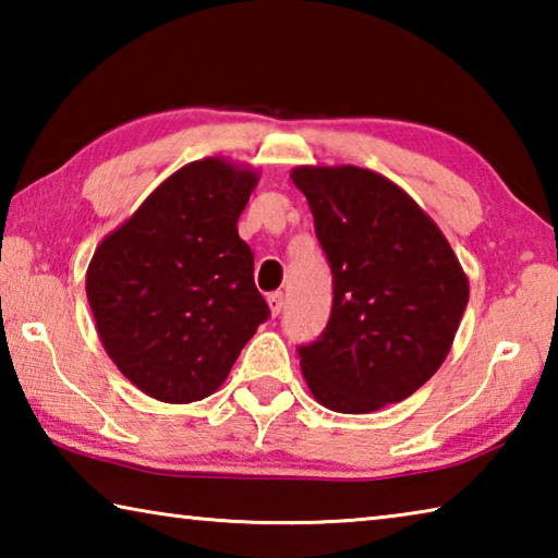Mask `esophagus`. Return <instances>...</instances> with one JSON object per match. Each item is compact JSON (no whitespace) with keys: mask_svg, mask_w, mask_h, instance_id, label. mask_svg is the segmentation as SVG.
I'll list each match as a JSON object with an SVG mask.
<instances>
[{"mask_svg":"<svg viewBox=\"0 0 558 558\" xmlns=\"http://www.w3.org/2000/svg\"><path fill=\"white\" fill-rule=\"evenodd\" d=\"M268 307H270V313L272 315H278L280 310H282V305H286V300H282V292L280 290H276V292H268Z\"/></svg>","mask_w":558,"mask_h":558,"instance_id":"1","label":"esophagus"}]
</instances>
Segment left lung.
<instances>
[{"label": "left lung", "instance_id": "1", "mask_svg": "<svg viewBox=\"0 0 558 558\" xmlns=\"http://www.w3.org/2000/svg\"><path fill=\"white\" fill-rule=\"evenodd\" d=\"M290 177L335 282L325 332L300 347L310 393L337 413L409 399L450 352L470 298L465 270L436 221L384 174L302 165Z\"/></svg>", "mask_w": 558, "mask_h": 558}]
</instances>
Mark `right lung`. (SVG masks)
I'll return each instance as SVG.
<instances>
[{
	"label": "right lung",
	"instance_id": "obj_1",
	"mask_svg": "<svg viewBox=\"0 0 558 558\" xmlns=\"http://www.w3.org/2000/svg\"><path fill=\"white\" fill-rule=\"evenodd\" d=\"M258 172L204 157L167 177L93 253L86 292L108 356L140 391L192 403L268 319L239 216Z\"/></svg>",
	"mask_w": 558,
	"mask_h": 558
}]
</instances>
